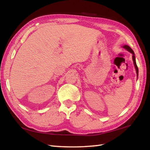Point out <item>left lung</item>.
<instances>
[{
  "label": "left lung",
  "mask_w": 150,
  "mask_h": 150,
  "mask_svg": "<svg viewBox=\"0 0 150 150\" xmlns=\"http://www.w3.org/2000/svg\"><path fill=\"white\" fill-rule=\"evenodd\" d=\"M124 48H125L126 50H127L128 51H129V52H131L133 54V56H132V58H133V63H134V65L135 67V69H136V72H137V74L138 76V72H139V69H138V67L137 66V64H136V61H135V53L134 52H133V50L129 46H127V45H124L123 46Z\"/></svg>",
  "instance_id": "8db88e82"
}]
</instances>
